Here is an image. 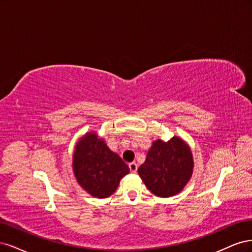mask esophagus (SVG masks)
Segmentation results:
<instances>
[{
  "instance_id": "1",
  "label": "esophagus",
  "mask_w": 252,
  "mask_h": 252,
  "mask_svg": "<svg viewBox=\"0 0 252 252\" xmlns=\"http://www.w3.org/2000/svg\"><path fill=\"white\" fill-rule=\"evenodd\" d=\"M128 167H129V170H131L132 173H136L137 169H138V164L136 163V162H132V163L128 164Z\"/></svg>"
}]
</instances>
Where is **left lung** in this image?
Returning <instances> with one entry per match:
<instances>
[{"label":"left lung","instance_id":"obj_1","mask_svg":"<svg viewBox=\"0 0 252 252\" xmlns=\"http://www.w3.org/2000/svg\"><path fill=\"white\" fill-rule=\"evenodd\" d=\"M193 158L189 145L179 136L168 141L153 142L138 175L149 190L160 198L173 197L182 191L190 180Z\"/></svg>","mask_w":252,"mask_h":252}]
</instances>
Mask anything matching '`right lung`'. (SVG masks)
<instances>
[{
  "mask_svg": "<svg viewBox=\"0 0 252 252\" xmlns=\"http://www.w3.org/2000/svg\"><path fill=\"white\" fill-rule=\"evenodd\" d=\"M73 173L80 188L94 198H108L117 189L129 168L103 138L95 131L87 132L76 142L73 152Z\"/></svg>",
  "mask_w": 252,
  "mask_h": 252,
  "instance_id": "add662e5",
  "label": "right lung"
}]
</instances>
